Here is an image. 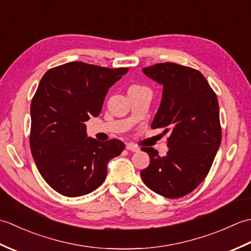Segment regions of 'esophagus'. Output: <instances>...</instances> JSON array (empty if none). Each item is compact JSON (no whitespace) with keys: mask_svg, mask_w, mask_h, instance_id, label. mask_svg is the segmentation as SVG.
<instances>
[{"mask_svg":"<svg viewBox=\"0 0 251 251\" xmlns=\"http://www.w3.org/2000/svg\"><path fill=\"white\" fill-rule=\"evenodd\" d=\"M126 149L128 151H131V152H138V151H139V148H138L135 145H131V143H128V145L126 146Z\"/></svg>","mask_w":251,"mask_h":251,"instance_id":"obj_1","label":"esophagus"}]
</instances>
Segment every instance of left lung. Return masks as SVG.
<instances>
[{
    "mask_svg": "<svg viewBox=\"0 0 251 251\" xmlns=\"http://www.w3.org/2000/svg\"><path fill=\"white\" fill-rule=\"evenodd\" d=\"M142 72L163 86L162 101L152 128L170 131L169 150L159 156L153 148H142L150 165L141 178L155 193L179 199L206 178L221 143L219 103L214 90L200 72L177 63H157Z\"/></svg>",
    "mask_w": 251,
    "mask_h": 251,
    "instance_id": "obj_1",
    "label": "left lung"
}]
</instances>
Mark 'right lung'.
Returning a JSON list of instances; mask_svg holds the SVG:
<instances>
[{"instance_id": "obj_1", "label": "right lung", "mask_w": 251, "mask_h": 251, "mask_svg": "<svg viewBox=\"0 0 251 251\" xmlns=\"http://www.w3.org/2000/svg\"><path fill=\"white\" fill-rule=\"evenodd\" d=\"M75 61L47 71L31 102L30 148L50 188L68 197L86 195L102 184L110 159L125 145L88 138L84 122L97 117L109 88L128 72Z\"/></svg>"}]
</instances>
